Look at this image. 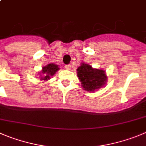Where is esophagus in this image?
<instances>
[{
  "label": "esophagus",
  "instance_id": "esophagus-1",
  "mask_svg": "<svg viewBox=\"0 0 146 146\" xmlns=\"http://www.w3.org/2000/svg\"><path fill=\"white\" fill-rule=\"evenodd\" d=\"M65 68L67 70H70V69H71V65H70V64H69V65H65Z\"/></svg>",
  "mask_w": 146,
  "mask_h": 146
}]
</instances>
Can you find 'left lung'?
I'll return each instance as SVG.
<instances>
[{"instance_id": "1", "label": "left lung", "mask_w": 146, "mask_h": 146, "mask_svg": "<svg viewBox=\"0 0 146 146\" xmlns=\"http://www.w3.org/2000/svg\"><path fill=\"white\" fill-rule=\"evenodd\" d=\"M78 77L86 91L93 92L104 86L107 81L105 72L103 70L94 69L91 65L82 63L77 69Z\"/></svg>"}]
</instances>
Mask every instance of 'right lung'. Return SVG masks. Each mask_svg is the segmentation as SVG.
I'll use <instances>...</instances> for the list:
<instances>
[{"label":"right lung","instance_id":"1","mask_svg":"<svg viewBox=\"0 0 146 146\" xmlns=\"http://www.w3.org/2000/svg\"><path fill=\"white\" fill-rule=\"evenodd\" d=\"M58 70H59L58 65H54L53 63L49 64L47 66L43 67L42 73V74H44V76L41 77L40 79L44 80V81H47V80L50 79V76H53Z\"/></svg>","mask_w":146,"mask_h":146}]
</instances>
